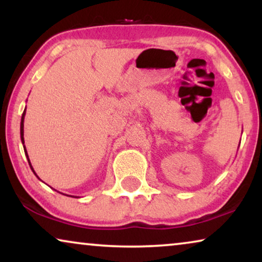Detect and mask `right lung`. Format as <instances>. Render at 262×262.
<instances>
[{"label": "right lung", "instance_id": "1", "mask_svg": "<svg viewBox=\"0 0 262 262\" xmlns=\"http://www.w3.org/2000/svg\"><path fill=\"white\" fill-rule=\"evenodd\" d=\"M25 114H26V108H25L24 113H23V117H21V124H20V136H21V142H23V144H25V139H24V120H25ZM24 149H25V154H26V156H27L28 163H30L31 169H32V171H33V173L35 174L33 167H32V164H31V161H30V159H28V154H27V151H26V148H25V145H24ZM35 175H37V174H35ZM37 178H38V175H37Z\"/></svg>", "mask_w": 262, "mask_h": 262}]
</instances>
